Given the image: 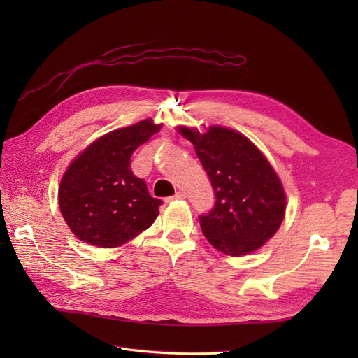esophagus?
Here are the masks:
<instances>
[{"mask_svg":"<svg viewBox=\"0 0 358 358\" xmlns=\"http://www.w3.org/2000/svg\"><path fill=\"white\" fill-rule=\"evenodd\" d=\"M187 196H185V194H183L182 191H178L176 194H175V196H171V197H169L167 199V201H173V200H183V199H185Z\"/></svg>","mask_w":358,"mask_h":358,"instance_id":"34e87169","label":"esophagus"}]
</instances>
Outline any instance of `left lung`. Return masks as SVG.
<instances>
[{
  "mask_svg": "<svg viewBox=\"0 0 358 358\" xmlns=\"http://www.w3.org/2000/svg\"><path fill=\"white\" fill-rule=\"evenodd\" d=\"M194 145L215 191L213 209L200 216L201 231L218 251L241 257L272 237L285 216V192L276 171L258 148L230 128L204 134L179 127Z\"/></svg>",
  "mask_w": 358,
  "mask_h": 358,
  "instance_id": "left-lung-1",
  "label": "left lung"
}]
</instances>
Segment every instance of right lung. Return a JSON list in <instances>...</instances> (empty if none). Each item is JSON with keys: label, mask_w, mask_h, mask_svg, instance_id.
Returning <instances> with one entry per match:
<instances>
[{"label": "right lung", "mask_w": 358, "mask_h": 358, "mask_svg": "<svg viewBox=\"0 0 358 358\" xmlns=\"http://www.w3.org/2000/svg\"><path fill=\"white\" fill-rule=\"evenodd\" d=\"M152 119L115 129L96 138L64 173L58 200L74 236L99 248H116L149 229L159 199L134 176L131 155L159 131Z\"/></svg>", "instance_id": "add662e5"}]
</instances>
